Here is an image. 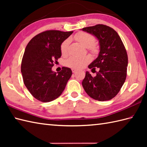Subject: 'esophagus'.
<instances>
[{
	"instance_id": "34e87169",
	"label": "esophagus",
	"mask_w": 147,
	"mask_h": 147,
	"mask_svg": "<svg viewBox=\"0 0 147 147\" xmlns=\"http://www.w3.org/2000/svg\"><path fill=\"white\" fill-rule=\"evenodd\" d=\"M76 71H77V69H72V72H73V73H75Z\"/></svg>"
}]
</instances>
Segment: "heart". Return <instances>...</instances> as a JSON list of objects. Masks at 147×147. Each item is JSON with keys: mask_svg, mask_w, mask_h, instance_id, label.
<instances>
[{"mask_svg": "<svg viewBox=\"0 0 147 147\" xmlns=\"http://www.w3.org/2000/svg\"><path fill=\"white\" fill-rule=\"evenodd\" d=\"M74 38L78 42H79L81 44L88 48L90 51L93 54H96L98 52V50L97 47L95 45V38L91 34L84 32H80L76 33L74 35ZM69 43V38L65 39L61 43V52L63 55H65L68 54ZM91 60V57L88 55L81 56V57L71 56L65 61V65L73 69H82L86 66L89 62H90Z\"/></svg>", "mask_w": 147, "mask_h": 147, "instance_id": "heart-1", "label": "heart"}]
</instances>
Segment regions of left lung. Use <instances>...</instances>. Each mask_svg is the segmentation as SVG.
<instances>
[{"label":"left lung","mask_w":147,"mask_h":147,"mask_svg":"<svg viewBox=\"0 0 147 147\" xmlns=\"http://www.w3.org/2000/svg\"><path fill=\"white\" fill-rule=\"evenodd\" d=\"M84 32L98 40V57L88 65L89 69L99 68L95 77L86 72L82 85L90 97L98 101L113 98L125 82L128 59L123 42L115 31L104 24L83 28Z\"/></svg>","instance_id":"1"}]
</instances>
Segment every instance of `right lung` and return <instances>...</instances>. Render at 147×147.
<instances>
[{"label": "right lung", "instance_id": "1", "mask_svg": "<svg viewBox=\"0 0 147 147\" xmlns=\"http://www.w3.org/2000/svg\"><path fill=\"white\" fill-rule=\"evenodd\" d=\"M73 32L48 30L35 36L28 43L22 59L21 71L24 85L34 97L51 102L63 92L72 75L70 68L52 71L54 61L61 57V45Z\"/></svg>", "mask_w": 147, "mask_h": 147}]
</instances>
